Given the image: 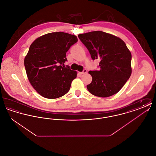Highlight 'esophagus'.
Wrapping results in <instances>:
<instances>
[{
    "label": "esophagus",
    "mask_w": 156,
    "mask_h": 156,
    "mask_svg": "<svg viewBox=\"0 0 156 156\" xmlns=\"http://www.w3.org/2000/svg\"><path fill=\"white\" fill-rule=\"evenodd\" d=\"M87 73V70L86 69H84L80 73H81V74H86Z\"/></svg>",
    "instance_id": "esophagus-1"
}]
</instances>
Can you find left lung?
<instances>
[{"label":"left lung","instance_id":"8db88e82","mask_svg":"<svg viewBox=\"0 0 156 156\" xmlns=\"http://www.w3.org/2000/svg\"><path fill=\"white\" fill-rule=\"evenodd\" d=\"M93 60L100 59L99 71H90L92 77L87 86L89 92L106 98L118 93L132 74V54L119 37L101 31L78 36Z\"/></svg>","mask_w":156,"mask_h":156}]
</instances>
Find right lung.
<instances>
[{"mask_svg": "<svg viewBox=\"0 0 156 156\" xmlns=\"http://www.w3.org/2000/svg\"><path fill=\"white\" fill-rule=\"evenodd\" d=\"M78 41L77 37L54 32L37 38L30 45L24 67L31 85L48 99L62 97L69 91L77 73L66 67V52Z\"/></svg>", "mask_w": 156, "mask_h": 156, "instance_id": "1", "label": "right lung"}]
</instances>
